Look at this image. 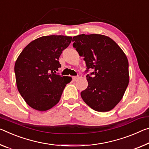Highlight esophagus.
<instances>
[{"instance_id": "1", "label": "esophagus", "mask_w": 149, "mask_h": 149, "mask_svg": "<svg viewBox=\"0 0 149 149\" xmlns=\"http://www.w3.org/2000/svg\"><path fill=\"white\" fill-rule=\"evenodd\" d=\"M78 78V76H73L72 77V79L74 81H75V80H77V79Z\"/></svg>"}]
</instances>
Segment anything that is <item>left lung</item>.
<instances>
[{"instance_id":"left-lung-1","label":"left lung","mask_w":149,"mask_h":149,"mask_svg":"<svg viewBox=\"0 0 149 149\" xmlns=\"http://www.w3.org/2000/svg\"><path fill=\"white\" fill-rule=\"evenodd\" d=\"M73 46L84 57L87 70V88L81 92L84 102L93 110L106 112L116 106L129 82L127 58L109 37L101 34H80L73 37Z\"/></svg>"}]
</instances>
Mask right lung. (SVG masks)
I'll list each match as a JSON object with an SVG mask.
<instances>
[{
	"instance_id": "obj_1",
	"label": "right lung",
	"mask_w": 149,
	"mask_h": 149,
	"mask_svg": "<svg viewBox=\"0 0 149 149\" xmlns=\"http://www.w3.org/2000/svg\"><path fill=\"white\" fill-rule=\"evenodd\" d=\"M72 37L62 35L42 36L24 48L15 65L18 90L26 103L37 111H46L60 100L72 77L54 73L61 67L59 58Z\"/></svg>"
}]
</instances>
